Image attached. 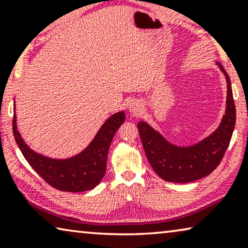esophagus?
<instances>
[{
    "label": "esophagus",
    "mask_w": 248,
    "mask_h": 248,
    "mask_svg": "<svg viewBox=\"0 0 248 248\" xmlns=\"http://www.w3.org/2000/svg\"><path fill=\"white\" fill-rule=\"evenodd\" d=\"M129 111H130V113L132 114H138L141 111V104L139 103L138 101H135V102H132L130 106H129Z\"/></svg>",
    "instance_id": "obj_1"
}]
</instances>
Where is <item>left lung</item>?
<instances>
[{"label":"left lung","mask_w":248,"mask_h":248,"mask_svg":"<svg viewBox=\"0 0 248 248\" xmlns=\"http://www.w3.org/2000/svg\"><path fill=\"white\" fill-rule=\"evenodd\" d=\"M217 65L227 81L226 111L219 127L197 144L181 147L167 141L145 121L137 124L146 156L153 170L167 182L187 183L207 176L220 164L227 151L236 123L230 78L220 62Z\"/></svg>","instance_id":"1"}]
</instances>
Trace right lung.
<instances>
[{
  "label": "right lung",
  "mask_w": 248,
  "mask_h": 248,
  "mask_svg": "<svg viewBox=\"0 0 248 248\" xmlns=\"http://www.w3.org/2000/svg\"><path fill=\"white\" fill-rule=\"evenodd\" d=\"M124 112L114 113L96 132L84 151L69 158L57 159L34 152L21 137L16 125V107L13 112V136L30 166L55 189L66 192H83L95 187L103 179L111 141L124 121Z\"/></svg>",
  "instance_id": "right-lung-1"
}]
</instances>
